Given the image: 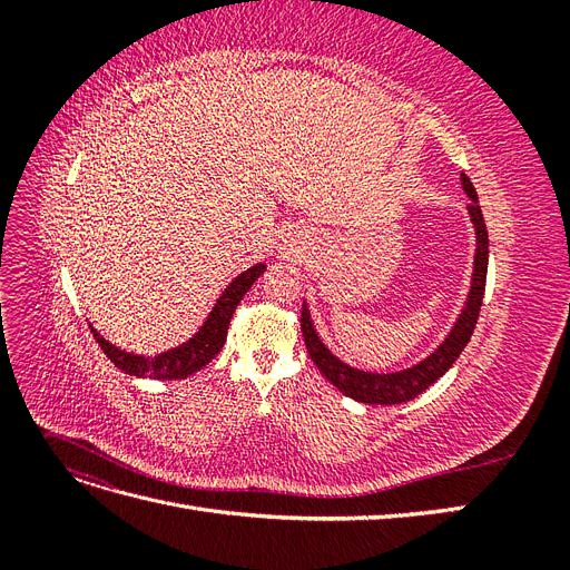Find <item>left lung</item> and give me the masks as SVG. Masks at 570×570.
Wrapping results in <instances>:
<instances>
[{"label":"left lung","instance_id":"left-lung-1","mask_svg":"<svg viewBox=\"0 0 570 570\" xmlns=\"http://www.w3.org/2000/svg\"><path fill=\"white\" fill-rule=\"evenodd\" d=\"M461 185L463 193L469 195V216L473 220L475 228V256H473V275H471V289L469 297H465V304L461 308V314L456 323L452 325L450 335H446L433 354H428L419 364H413L402 371H392V373H375V371H361L350 364H344L342 358H337L331 350L325 347L323 340L316 333V325L312 321V312L304 302L302 306V335L306 342L308 356L314 358V364L318 371L331 381L342 394L352 396V400L361 404H404L413 396H419L425 392L430 385L452 368L459 354L463 352L465 344H469L478 314L482 306V295H485V278H488V256H490V239H488V228H485V218H482L480 204H478V193L471 183V178L461 174Z\"/></svg>","mask_w":570,"mask_h":570}]
</instances>
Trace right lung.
I'll return each mask as SVG.
<instances>
[{
	"label": "right lung",
	"mask_w": 570,
	"mask_h": 570,
	"mask_svg": "<svg viewBox=\"0 0 570 570\" xmlns=\"http://www.w3.org/2000/svg\"><path fill=\"white\" fill-rule=\"evenodd\" d=\"M264 271H266V264H254L252 268L239 273L237 278L223 289V295L216 299L214 308L202 323L199 331L187 342L178 344V347L161 352L157 356H142V354L118 350L116 344L101 337L90 325L92 335L99 342V347L105 350V354L111 358V364L118 366L124 373L135 377H154V381H180V377H187L197 373L199 368H204L223 350L228 335V325L237 304L243 302L254 281Z\"/></svg>",
	"instance_id": "add662e5"
}]
</instances>
